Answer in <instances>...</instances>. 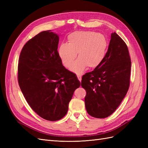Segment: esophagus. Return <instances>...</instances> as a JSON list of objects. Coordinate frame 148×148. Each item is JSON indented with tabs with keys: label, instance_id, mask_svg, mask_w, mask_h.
I'll return each instance as SVG.
<instances>
[{
	"label": "esophagus",
	"instance_id": "esophagus-1",
	"mask_svg": "<svg viewBox=\"0 0 148 148\" xmlns=\"http://www.w3.org/2000/svg\"><path fill=\"white\" fill-rule=\"evenodd\" d=\"M77 78H78V80L79 82H81L82 81V77L80 75H77Z\"/></svg>",
	"mask_w": 148,
	"mask_h": 148
}]
</instances>
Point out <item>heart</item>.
Wrapping results in <instances>:
<instances>
[{
	"instance_id": "obj_1",
	"label": "heart",
	"mask_w": 148,
	"mask_h": 148,
	"mask_svg": "<svg viewBox=\"0 0 148 148\" xmlns=\"http://www.w3.org/2000/svg\"><path fill=\"white\" fill-rule=\"evenodd\" d=\"M67 44L62 43L57 53L64 66L70 68L78 52L79 58L71 66L72 72L81 75L88 66L95 69L105 59L108 42L104 35L89 31H77L67 38Z\"/></svg>"
}]
</instances>
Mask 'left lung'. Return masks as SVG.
Listing matches in <instances>:
<instances>
[{
	"label": "left lung",
	"instance_id": "1",
	"mask_svg": "<svg viewBox=\"0 0 148 148\" xmlns=\"http://www.w3.org/2000/svg\"><path fill=\"white\" fill-rule=\"evenodd\" d=\"M131 64L126 44L117 33H112L102 64L82 77V86L86 91L85 107L89 115L104 119L117 109L128 90Z\"/></svg>",
	"mask_w": 148,
	"mask_h": 148
}]
</instances>
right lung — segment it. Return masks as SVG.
Returning <instances> with one entry per match:
<instances>
[{"label":"right lung","mask_w":148,"mask_h":148,"mask_svg":"<svg viewBox=\"0 0 148 148\" xmlns=\"http://www.w3.org/2000/svg\"><path fill=\"white\" fill-rule=\"evenodd\" d=\"M59 41V36L51 30L36 35L22 49L18 67L25 99L36 113L49 121L66 114L73 92L81 84L62 65L57 53Z\"/></svg>","instance_id":"obj_1"}]
</instances>
